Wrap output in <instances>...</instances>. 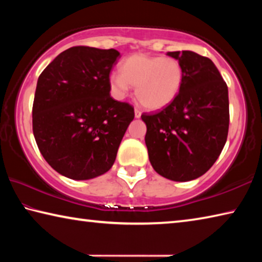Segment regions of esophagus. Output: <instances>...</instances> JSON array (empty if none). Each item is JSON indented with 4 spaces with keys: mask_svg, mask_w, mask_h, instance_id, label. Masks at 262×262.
Segmentation results:
<instances>
[{
    "mask_svg": "<svg viewBox=\"0 0 262 262\" xmlns=\"http://www.w3.org/2000/svg\"><path fill=\"white\" fill-rule=\"evenodd\" d=\"M134 112H135V118H140V117H141L142 112H141V111H140L139 108H135Z\"/></svg>",
    "mask_w": 262,
    "mask_h": 262,
    "instance_id": "34e87169",
    "label": "esophagus"
}]
</instances>
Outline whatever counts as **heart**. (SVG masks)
Instances as JSON below:
<instances>
[{"label": "heart", "mask_w": 262, "mask_h": 262, "mask_svg": "<svg viewBox=\"0 0 262 262\" xmlns=\"http://www.w3.org/2000/svg\"><path fill=\"white\" fill-rule=\"evenodd\" d=\"M184 81V69L173 57H162L136 53L122 62L120 74L110 76L114 95L122 98L135 86V96L143 107L159 110L171 104L179 95Z\"/></svg>", "instance_id": "1"}]
</instances>
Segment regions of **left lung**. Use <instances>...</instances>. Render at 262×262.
Returning <instances> with one entry per match:
<instances>
[{"mask_svg": "<svg viewBox=\"0 0 262 262\" xmlns=\"http://www.w3.org/2000/svg\"><path fill=\"white\" fill-rule=\"evenodd\" d=\"M184 69L179 95L156 113H143L145 144L154 170L173 181L205 174L229 132L228 86L210 59L190 51L167 52Z\"/></svg>", "mask_w": 262, "mask_h": 262, "instance_id": "8db88e82", "label": "left lung"}]
</instances>
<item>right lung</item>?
Returning <instances> with one entry per match:
<instances>
[{"label": "right lung", "mask_w": 262, "mask_h": 262, "mask_svg": "<svg viewBox=\"0 0 262 262\" xmlns=\"http://www.w3.org/2000/svg\"><path fill=\"white\" fill-rule=\"evenodd\" d=\"M117 50L75 46L38 78L32 128L42 157L60 174L88 180L112 167L134 107L111 97Z\"/></svg>", "instance_id": "right-lung-1"}]
</instances>
